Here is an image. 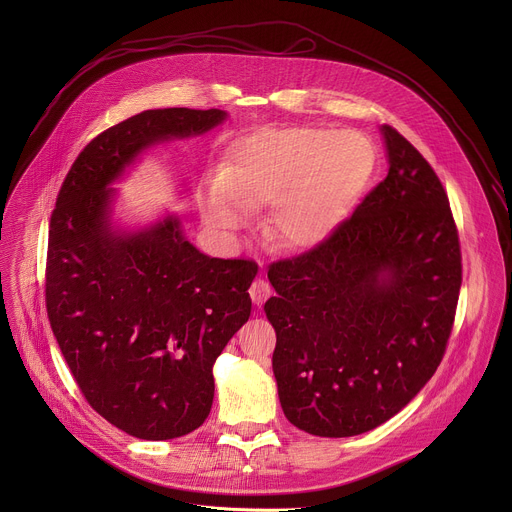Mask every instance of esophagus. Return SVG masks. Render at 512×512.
<instances>
[{"label": "esophagus", "instance_id": "1", "mask_svg": "<svg viewBox=\"0 0 512 512\" xmlns=\"http://www.w3.org/2000/svg\"><path fill=\"white\" fill-rule=\"evenodd\" d=\"M249 296H251L253 304L261 306L271 296V285L265 279H255L249 287Z\"/></svg>", "mask_w": 512, "mask_h": 512}]
</instances>
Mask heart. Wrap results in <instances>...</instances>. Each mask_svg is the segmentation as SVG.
Segmentation results:
<instances>
[{
  "label": "heart",
  "instance_id": "1",
  "mask_svg": "<svg viewBox=\"0 0 512 512\" xmlns=\"http://www.w3.org/2000/svg\"><path fill=\"white\" fill-rule=\"evenodd\" d=\"M375 164L373 141L358 131L261 129L229 145L223 174L206 176L202 218L212 231L233 235L253 208L273 204V239L291 251H312L348 221Z\"/></svg>",
  "mask_w": 512,
  "mask_h": 512
}]
</instances>
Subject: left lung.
<instances>
[{
	"instance_id": "1",
	"label": "left lung",
	"mask_w": 512,
	"mask_h": 512,
	"mask_svg": "<svg viewBox=\"0 0 512 512\" xmlns=\"http://www.w3.org/2000/svg\"><path fill=\"white\" fill-rule=\"evenodd\" d=\"M381 135L387 178L328 243L267 271L279 403L320 437L397 415L440 367L456 316L462 255L446 190L399 131Z\"/></svg>"
}]
</instances>
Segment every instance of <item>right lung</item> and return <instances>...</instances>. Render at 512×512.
I'll return each mask as SVG.
<instances>
[{"label":"right lung","mask_w":512,"mask_h":512,"mask_svg":"<svg viewBox=\"0 0 512 512\" xmlns=\"http://www.w3.org/2000/svg\"><path fill=\"white\" fill-rule=\"evenodd\" d=\"M221 109H150L97 135L64 178L50 218L46 310L89 405L139 440L204 423L212 367L251 316L257 265L208 257L180 216L117 223V182L156 145L208 133Z\"/></svg>","instance_id":"obj_1"}]
</instances>
